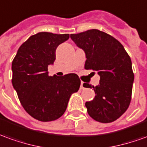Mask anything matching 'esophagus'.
Listing matches in <instances>:
<instances>
[{"mask_svg": "<svg viewBox=\"0 0 147 147\" xmlns=\"http://www.w3.org/2000/svg\"><path fill=\"white\" fill-rule=\"evenodd\" d=\"M84 82H81L80 89H84Z\"/></svg>", "mask_w": 147, "mask_h": 147, "instance_id": "1", "label": "esophagus"}]
</instances>
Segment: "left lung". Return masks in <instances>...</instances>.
I'll use <instances>...</instances> for the list:
<instances>
[{"instance_id": "8db88e82", "label": "left lung", "mask_w": 147, "mask_h": 147, "mask_svg": "<svg viewBox=\"0 0 147 147\" xmlns=\"http://www.w3.org/2000/svg\"><path fill=\"white\" fill-rule=\"evenodd\" d=\"M71 38L85 52L84 68L95 71L100 76L99 84L92 87L95 98L85 103L88 115L102 123L115 121L131 100L134 73L130 56L119 40L98 29L71 34ZM84 84V88H91Z\"/></svg>"}]
</instances>
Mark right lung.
<instances>
[{
	"mask_svg": "<svg viewBox=\"0 0 147 147\" xmlns=\"http://www.w3.org/2000/svg\"><path fill=\"white\" fill-rule=\"evenodd\" d=\"M69 34L39 32L20 46L12 63V84L26 112L41 122L63 115L71 94L80 87L76 74L49 76L48 66L56 59V50Z\"/></svg>",
	"mask_w": 147,
	"mask_h": 147,
	"instance_id": "add662e5",
	"label": "right lung"
}]
</instances>
